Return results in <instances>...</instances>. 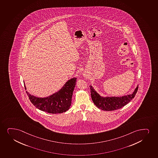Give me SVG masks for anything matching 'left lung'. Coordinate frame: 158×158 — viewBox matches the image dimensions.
Returning <instances> with one entry per match:
<instances>
[{
	"instance_id": "obj_1",
	"label": "left lung",
	"mask_w": 158,
	"mask_h": 158,
	"mask_svg": "<svg viewBox=\"0 0 158 158\" xmlns=\"http://www.w3.org/2000/svg\"><path fill=\"white\" fill-rule=\"evenodd\" d=\"M138 86H137L131 94L120 97H102L99 95L92 86H90L91 97L94 104L99 109L104 111H113L119 109L128 103L134 98L136 95Z\"/></svg>"
}]
</instances>
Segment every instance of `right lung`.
<instances>
[{
    "label": "right lung",
    "mask_w": 158,
    "mask_h": 158,
    "mask_svg": "<svg viewBox=\"0 0 158 158\" xmlns=\"http://www.w3.org/2000/svg\"><path fill=\"white\" fill-rule=\"evenodd\" d=\"M76 81V78L71 79L58 92L46 98H37L27 92V94L31 103L41 111L52 114L63 113L68 111L71 105ZM24 87L26 89L25 85Z\"/></svg>",
    "instance_id": "add662e5"
}]
</instances>
